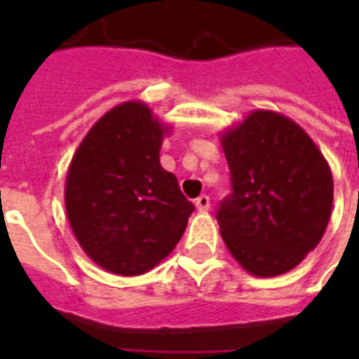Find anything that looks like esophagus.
<instances>
[{
    "instance_id": "obj_1",
    "label": "esophagus",
    "mask_w": 359,
    "mask_h": 359,
    "mask_svg": "<svg viewBox=\"0 0 359 359\" xmlns=\"http://www.w3.org/2000/svg\"><path fill=\"white\" fill-rule=\"evenodd\" d=\"M196 207L199 212H207L208 208H210V197L208 196H199L196 199Z\"/></svg>"
}]
</instances>
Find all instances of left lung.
Listing matches in <instances>:
<instances>
[{
    "instance_id": "obj_1",
    "label": "left lung",
    "mask_w": 359,
    "mask_h": 359,
    "mask_svg": "<svg viewBox=\"0 0 359 359\" xmlns=\"http://www.w3.org/2000/svg\"><path fill=\"white\" fill-rule=\"evenodd\" d=\"M219 140L233 186L216 212L227 250L257 278L289 272L330 222L334 177L326 158L306 130L270 109L251 111Z\"/></svg>"
}]
</instances>
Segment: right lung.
Listing matches in <instances>:
<instances>
[{
	"instance_id": "add662e5",
	"label": "right lung",
	"mask_w": 359,
	"mask_h": 359,
	"mask_svg": "<svg viewBox=\"0 0 359 359\" xmlns=\"http://www.w3.org/2000/svg\"><path fill=\"white\" fill-rule=\"evenodd\" d=\"M169 126L145 102L102 115L76 149L65 182V208L78 244L98 266L141 276L179 244L191 205L177 177L160 165Z\"/></svg>"
}]
</instances>
